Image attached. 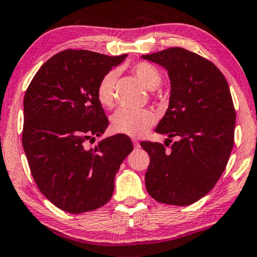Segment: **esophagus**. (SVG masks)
Here are the masks:
<instances>
[{"mask_svg": "<svg viewBox=\"0 0 257 257\" xmlns=\"http://www.w3.org/2000/svg\"><path fill=\"white\" fill-rule=\"evenodd\" d=\"M134 145H135V148H139V142L137 141V139H134Z\"/></svg>", "mask_w": 257, "mask_h": 257, "instance_id": "34e87169", "label": "esophagus"}]
</instances>
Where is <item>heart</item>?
Listing matches in <instances>:
<instances>
[{
    "mask_svg": "<svg viewBox=\"0 0 257 257\" xmlns=\"http://www.w3.org/2000/svg\"><path fill=\"white\" fill-rule=\"evenodd\" d=\"M132 71L148 89H156L162 83V75L160 70L150 63H136L132 66ZM116 76L118 75L115 70H110L101 78L97 84V100L106 108H110L114 103V88H115ZM155 120H156V115L149 109L121 108L116 110L112 116V126L114 131L118 134L139 137L147 134Z\"/></svg>",
    "mask_w": 257,
    "mask_h": 257,
    "instance_id": "heart-1",
    "label": "heart"
}]
</instances>
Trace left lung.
<instances>
[{
	"instance_id": "left-lung-1",
	"label": "left lung",
	"mask_w": 257,
	"mask_h": 257,
	"mask_svg": "<svg viewBox=\"0 0 257 257\" xmlns=\"http://www.w3.org/2000/svg\"><path fill=\"white\" fill-rule=\"evenodd\" d=\"M142 57L164 66L172 82L169 107L156 128L169 138L141 143L150 156L147 191L162 204L191 205L213 188L230 158L236 112L229 84L211 61L182 47ZM173 137L179 141L168 148Z\"/></svg>"
}]
</instances>
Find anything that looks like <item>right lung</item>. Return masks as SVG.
I'll use <instances>...</instances> for the list:
<instances>
[{
  "label": "right lung",
  "mask_w": 257,
  "mask_h": 257,
  "mask_svg": "<svg viewBox=\"0 0 257 257\" xmlns=\"http://www.w3.org/2000/svg\"><path fill=\"white\" fill-rule=\"evenodd\" d=\"M125 58L64 50L41 65L25 94L22 147L31 174L39 191L69 213L107 204L120 164L134 150L120 135L87 145L108 126L97 84Z\"/></svg>",
  "instance_id": "obj_1"
}]
</instances>
